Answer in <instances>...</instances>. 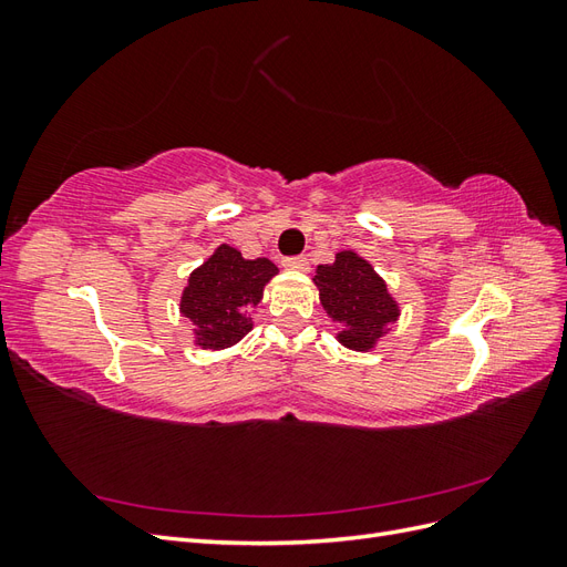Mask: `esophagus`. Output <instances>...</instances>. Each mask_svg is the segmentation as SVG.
Segmentation results:
<instances>
[{"instance_id":"34e87169","label":"esophagus","mask_w":567,"mask_h":567,"mask_svg":"<svg viewBox=\"0 0 567 567\" xmlns=\"http://www.w3.org/2000/svg\"><path fill=\"white\" fill-rule=\"evenodd\" d=\"M284 267L290 269V271H307V269H310V262H307V257L296 255V257H286Z\"/></svg>"}]
</instances>
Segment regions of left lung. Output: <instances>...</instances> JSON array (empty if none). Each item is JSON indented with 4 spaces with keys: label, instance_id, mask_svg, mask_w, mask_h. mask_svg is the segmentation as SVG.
Listing matches in <instances>:
<instances>
[{
    "label": "left lung",
    "instance_id": "1",
    "mask_svg": "<svg viewBox=\"0 0 567 567\" xmlns=\"http://www.w3.org/2000/svg\"><path fill=\"white\" fill-rule=\"evenodd\" d=\"M312 281L326 315L340 323L338 342L354 352L379 346L402 312L381 274L354 250H340L331 265H319Z\"/></svg>",
    "mask_w": 567,
    "mask_h": 567
}]
</instances>
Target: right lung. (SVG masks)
<instances>
[{"label":"right lung","mask_w":567,"mask_h":567,"mask_svg":"<svg viewBox=\"0 0 567 567\" xmlns=\"http://www.w3.org/2000/svg\"><path fill=\"white\" fill-rule=\"evenodd\" d=\"M279 267L267 257L246 260L241 250L227 244L188 274L179 312L194 323V346L225 350L250 333L252 307L260 305L265 286Z\"/></svg>","instance_id":"add662e5"}]
</instances>
